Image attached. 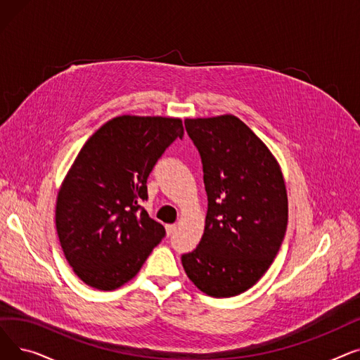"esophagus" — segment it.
<instances>
[{
	"label": "esophagus",
	"instance_id": "esophagus-1",
	"mask_svg": "<svg viewBox=\"0 0 360 360\" xmlns=\"http://www.w3.org/2000/svg\"><path fill=\"white\" fill-rule=\"evenodd\" d=\"M165 228H166V233L167 235H172L175 232V229H176V224H166Z\"/></svg>",
	"mask_w": 360,
	"mask_h": 360
}]
</instances>
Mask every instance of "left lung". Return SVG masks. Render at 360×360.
Masks as SVG:
<instances>
[{
    "label": "left lung",
    "mask_w": 360,
    "mask_h": 360,
    "mask_svg": "<svg viewBox=\"0 0 360 360\" xmlns=\"http://www.w3.org/2000/svg\"><path fill=\"white\" fill-rule=\"evenodd\" d=\"M204 170L209 210L198 247L182 255L194 285L213 297L252 288L274 261L288 228V193L269 147L238 117L186 118Z\"/></svg>",
    "instance_id": "left-lung-1"
}]
</instances>
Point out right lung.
<instances>
[{
	"instance_id": "obj_1",
	"label": "right lung",
	"mask_w": 360,
	"mask_h": 360,
	"mask_svg": "<svg viewBox=\"0 0 360 360\" xmlns=\"http://www.w3.org/2000/svg\"><path fill=\"white\" fill-rule=\"evenodd\" d=\"M184 137L181 118L121 115L84 143L56 197L65 259L87 286L115 290L134 278L165 228L140 205L166 147Z\"/></svg>"
}]
</instances>
